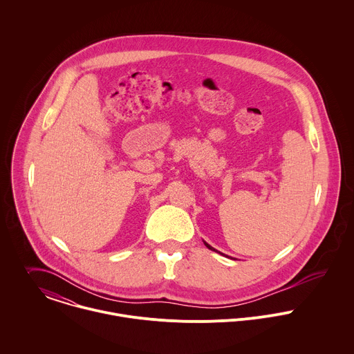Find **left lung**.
<instances>
[{"label": "left lung", "instance_id": "1", "mask_svg": "<svg viewBox=\"0 0 354 354\" xmlns=\"http://www.w3.org/2000/svg\"><path fill=\"white\" fill-rule=\"evenodd\" d=\"M204 243H205V246H207V248H208V249H211V250H214V249H213L212 246H209V245H208V243H207V242H204ZM214 252H217V250H214Z\"/></svg>", "mask_w": 354, "mask_h": 354}]
</instances>
